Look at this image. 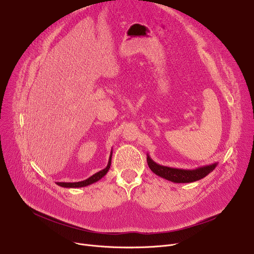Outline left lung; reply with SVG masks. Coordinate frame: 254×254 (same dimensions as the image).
Returning <instances> with one entry per match:
<instances>
[{
  "instance_id": "obj_1",
  "label": "left lung",
  "mask_w": 254,
  "mask_h": 254,
  "mask_svg": "<svg viewBox=\"0 0 254 254\" xmlns=\"http://www.w3.org/2000/svg\"><path fill=\"white\" fill-rule=\"evenodd\" d=\"M147 164L155 175L175 183H190L201 180L217 167V163H214L212 165L199 167L193 170L171 168L156 164L149 156V154H147Z\"/></svg>"
}]
</instances>
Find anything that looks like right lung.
<instances>
[{
  "instance_id": "1",
  "label": "right lung",
  "mask_w": 254,
  "mask_h": 254,
  "mask_svg": "<svg viewBox=\"0 0 254 254\" xmlns=\"http://www.w3.org/2000/svg\"><path fill=\"white\" fill-rule=\"evenodd\" d=\"M111 158H112V151L110 153L109 156V161H108V165L107 167L101 171H99L96 174H93L92 176H90L89 178L83 180V181H79V182H57L58 185L62 186V188H66V189H77V188H84V186L90 185L92 183L98 182L100 179H102L106 174L107 172L109 171L110 166H111Z\"/></svg>"
}]
</instances>
